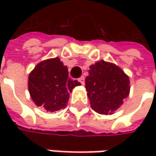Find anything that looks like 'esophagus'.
<instances>
[{
	"label": "esophagus",
	"instance_id": "obj_1",
	"mask_svg": "<svg viewBox=\"0 0 156 156\" xmlns=\"http://www.w3.org/2000/svg\"><path fill=\"white\" fill-rule=\"evenodd\" d=\"M78 81H79L82 85H84V84H85V78H84V77H80V78H78Z\"/></svg>",
	"mask_w": 156,
	"mask_h": 156
}]
</instances>
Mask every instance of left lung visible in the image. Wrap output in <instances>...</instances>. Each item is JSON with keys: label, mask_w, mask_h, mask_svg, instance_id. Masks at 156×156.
I'll use <instances>...</instances> for the list:
<instances>
[{"label": "left lung", "mask_w": 156, "mask_h": 156, "mask_svg": "<svg viewBox=\"0 0 156 156\" xmlns=\"http://www.w3.org/2000/svg\"><path fill=\"white\" fill-rule=\"evenodd\" d=\"M86 89L91 108L99 114H113L128 97V76L116 65L100 60L89 67Z\"/></svg>", "instance_id": "8db88e82"}]
</instances>
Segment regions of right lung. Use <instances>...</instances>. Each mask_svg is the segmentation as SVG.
Masks as SVG:
<instances>
[{"label":"right lung","instance_id":"right-lung-1","mask_svg":"<svg viewBox=\"0 0 156 156\" xmlns=\"http://www.w3.org/2000/svg\"><path fill=\"white\" fill-rule=\"evenodd\" d=\"M77 80L69 78L68 68L58 58L39 63L29 75V92L38 107L49 112L64 108L69 98V92L79 86Z\"/></svg>","mask_w":156,"mask_h":156}]
</instances>
